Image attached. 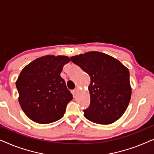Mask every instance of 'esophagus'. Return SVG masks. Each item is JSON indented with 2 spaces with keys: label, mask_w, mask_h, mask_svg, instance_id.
Returning a JSON list of instances; mask_svg holds the SVG:
<instances>
[{
  "label": "esophagus",
  "mask_w": 154,
  "mask_h": 154,
  "mask_svg": "<svg viewBox=\"0 0 154 154\" xmlns=\"http://www.w3.org/2000/svg\"><path fill=\"white\" fill-rule=\"evenodd\" d=\"M78 91H79V88H75L74 90H73V93L74 94H76V93L78 92Z\"/></svg>",
  "instance_id": "esophagus-1"
}]
</instances>
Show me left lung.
I'll list each match as a JSON object with an SVG mask.
<instances>
[{"label":"left lung","instance_id":"1","mask_svg":"<svg viewBox=\"0 0 154 154\" xmlns=\"http://www.w3.org/2000/svg\"><path fill=\"white\" fill-rule=\"evenodd\" d=\"M70 59L90 77V104L83 110L86 119L103 125L119 119L131 97L129 70L116 59L100 52H86Z\"/></svg>","mask_w":154,"mask_h":154}]
</instances>
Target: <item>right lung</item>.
I'll list each match as a JSON object with an SVG mask.
<instances>
[{
  "label": "right lung",
  "instance_id": "add662e5",
  "mask_svg": "<svg viewBox=\"0 0 154 154\" xmlns=\"http://www.w3.org/2000/svg\"><path fill=\"white\" fill-rule=\"evenodd\" d=\"M70 62L66 56L38 58L22 69L16 81L19 102L31 120L47 124L62 119L73 95L60 73Z\"/></svg>",
  "mask_w": 154,
  "mask_h": 154
}]
</instances>
